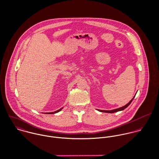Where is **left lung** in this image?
<instances>
[{
  "instance_id": "8db88e82",
  "label": "left lung",
  "mask_w": 159,
  "mask_h": 159,
  "mask_svg": "<svg viewBox=\"0 0 159 159\" xmlns=\"http://www.w3.org/2000/svg\"><path fill=\"white\" fill-rule=\"evenodd\" d=\"M135 96L133 97V98L127 103V104H126L125 105H124V107H120V108H117V109H114V110H97L98 111H100V112H103V113H116V112H117V111H122V110H124V109H125L130 103H131V102H132V100H134V98H135Z\"/></svg>"
}]
</instances>
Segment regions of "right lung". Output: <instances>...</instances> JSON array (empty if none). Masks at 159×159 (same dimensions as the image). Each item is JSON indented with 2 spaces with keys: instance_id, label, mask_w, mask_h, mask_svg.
Here are the masks:
<instances>
[{
  "instance_id": "right-lung-1",
  "label": "right lung",
  "mask_w": 159,
  "mask_h": 159,
  "mask_svg": "<svg viewBox=\"0 0 159 159\" xmlns=\"http://www.w3.org/2000/svg\"><path fill=\"white\" fill-rule=\"evenodd\" d=\"M62 108H61V109H59V110H57V111H54V112H51V113H45V114H54V113H58V112H59L60 111H61L62 110Z\"/></svg>"
}]
</instances>
